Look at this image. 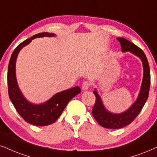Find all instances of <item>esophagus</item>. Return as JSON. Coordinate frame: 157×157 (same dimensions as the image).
<instances>
[{
	"label": "esophagus",
	"instance_id": "esophagus-1",
	"mask_svg": "<svg viewBox=\"0 0 157 157\" xmlns=\"http://www.w3.org/2000/svg\"><path fill=\"white\" fill-rule=\"evenodd\" d=\"M90 82H89L88 81H85V82H83L82 85V89L83 90H88L89 88H90Z\"/></svg>",
	"mask_w": 157,
	"mask_h": 157
}]
</instances>
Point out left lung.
<instances>
[{
    "mask_svg": "<svg viewBox=\"0 0 157 157\" xmlns=\"http://www.w3.org/2000/svg\"><path fill=\"white\" fill-rule=\"evenodd\" d=\"M117 39L120 43L122 52L130 51L141 59L143 67H144V78H143L139 96L137 98L136 101L130 106L128 110L122 114H115L109 112L104 108L100 96H98L96 90H95L93 91V93L96 96V102L92 110L93 116L100 125L109 129L122 128L130 124L137 117L140 111L142 110L145 103L147 101L151 84L149 65L144 51L139 47L123 37H117Z\"/></svg>",
    "mask_w": 157,
    "mask_h": 157,
    "instance_id": "left-lung-1",
    "label": "left lung"
}]
</instances>
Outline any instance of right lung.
Returning a JSON list of instances; mask_svg holds the SVG:
<instances>
[{
  "instance_id": "1",
  "label": "right lung",
  "mask_w": 157,
  "mask_h": 157,
  "mask_svg": "<svg viewBox=\"0 0 157 157\" xmlns=\"http://www.w3.org/2000/svg\"><path fill=\"white\" fill-rule=\"evenodd\" d=\"M44 36L52 37L54 36V34L48 33H38L23 41L16 48L10 59L7 75L9 96L16 110L26 122L36 126H47L55 122L60 117L69 101L81 91L78 86L74 87L56 93L48 101L39 105L32 104L23 96L18 88L16 79L15 67L18 53L24 46L29 44L32 40L35 37Z\"/></svg>"
}]
</instances>
